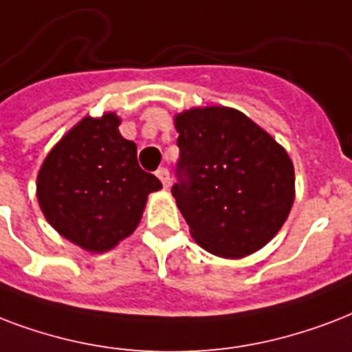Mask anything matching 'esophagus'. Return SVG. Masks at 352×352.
Listing matches in <instances>:
<instances>
[{
    "instance_id": "esophagus-1",
    "label": "esophagus",
    "mask_w": 352,
    "mask_h": 352,
    "mask_svg": "<svg viewBox=\"0 0 352 352\" xmlns=\"http://www.w3.org/2000/svg\"><path fill=\"white\" fill-rule=\"evenodd\" d=\"M156 174H157V178H160V182H162V184H163V187L167 189L168 185H170V173H168V168L162 167V168H160V170H157Z\"/></svg>"
}]
</instances>
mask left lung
<instances>
[{
    "instance_id": "8db88e82",
    "label": "left lung",
    "mask_w": 352,
    "mask_h": 352,
    "mask_svg": "<svg viewBox=\"0 0 352 352\" xmlns=\"http://www.w3.org/2000/svg\"><path fill=\"white\" fill-rule=\"evenodd\" d=\"M179 184L173 187L190 236L206 252L242 258L266 246L296 198L288 152L235 108L198 106L174 116Z\"/></svg>"
}]
</instances>
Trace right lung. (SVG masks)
<instances>
[{"instance_id":"obj_1","label":"right lung","mask_w":352,"mask_h":352,"mask_svg":"<svg viewBox=\"0 0 352 352\" xmlns=\"http://www.w3.org/2000/svg\"><path fill=\"white\" fill-rule=\"evenodd\" d=\"M121 117L86 116L49 151L36 176L43 217L60 236L89 253L110 252L141 222L148 195L162 189L119 132Z\"/></svg>"}]
</instances>
